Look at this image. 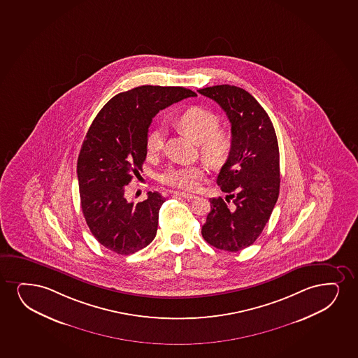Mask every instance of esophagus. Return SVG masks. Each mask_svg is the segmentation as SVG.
I'll return each instance as SVG.
<instances>
[{"label": "esophagus", "instance_id": "obj_1", "mask_svg": "<svg viewBox=\"0 0 358 358\" xmlns=\"http://www.w3.org/2000/svg\"><path fill=\"white\" fill-rule=\"evenodd\" d=\"M174 196H177V197H182V199H197V196L191 195V194H184V192H174Z\"/></svg>", "mask_w": 358, "mask_h": 358}]
</instances>
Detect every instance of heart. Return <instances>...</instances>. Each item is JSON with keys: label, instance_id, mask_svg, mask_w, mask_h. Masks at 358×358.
<instances>
[{"label": "heart", "instance_id": "obj_1", "mask_svg": "<svg viewBox=\"0 0 358 358\" xmlns=\"http://www.w3.org/2000/svg\"><path fill=\"white\" fill-rule=\"evenodd\" d=\"M178 127L199 143V152L204 161L219 164L230 152L231 134L219 127V118L210 110L194 106L177 118ZM163 148V131L155 128L146 138V150L150 155L157 154ZM204 169L199 166H173L161 174L159 181L164 185L180 191H196L203 180Z\"/></svg>", "mask_w": 358, "mask_h": 358}]
</instances>
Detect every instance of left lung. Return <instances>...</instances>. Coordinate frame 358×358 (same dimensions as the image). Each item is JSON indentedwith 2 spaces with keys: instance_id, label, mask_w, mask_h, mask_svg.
I'll return each instance as SVG.
<instances>
[{
  "instance_id": "obj_1",
  "label": "left lung",
  "mask_w": 358,
  "mask_h": 358,
  "mask_svg": "<svg viewBox=\"0 0 358 358\" xmlns=\"http://www.w3.org/2000/svg\"><path fill=\"white\" fill-rule=\"evenodd\" d=\"M197 92L222 106L232 136L229 157L217 178L227 195L209 199L210 212L202 236L215 248L238 252L253 245L263 232L278 199L276 131L263 106L240 87L220 85Z\"/></svg>"
}]
</instances>
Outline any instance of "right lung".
<instances>
[{"label":"right lung","instance_id":"right-lung-1","mask_svg":"<svg viewBox=\"0 0 358 358\" xmlns=\"http://www.w3.org/2000/svg\"><path fill=\"white\" fill-rule=\"evenodd\" d=\"M184 87L141 86L115 95L96 115L77 159L83 217L100 245L129 255L150 245L166 201L157 191L134 204L124 197L146 159V138L159 110L196 96Z\"/></svg>","mask_w":358,"mask_h":358}]
</instances>
